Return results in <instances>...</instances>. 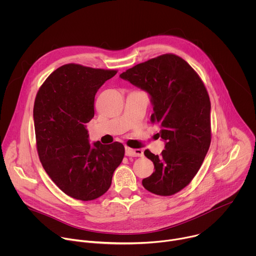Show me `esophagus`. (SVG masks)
<instances>
[{
    "label": "esophagus",
    "instance_id": "obj_1",
    "mask_svg": "<svg viewBox=\"0 0 256 256\" xmlns=\"http://www.w3.org/2000/svg\"><path fill=\"white\" fill-rule=\"evenodd\" d=\"M126 155L128 157H142L144 153L140 149H132V148L126 147Z\"/></svg>",
    "mask_w": 256,
    "mask_h": 256
}]
</instances>
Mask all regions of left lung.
<instances>
[{
  "instance_id": "left-lung-1",
  "label": "left lung",
  "mask_w": 256,
  "mask_h": 256,
  "mask_svg": "<svg viewBox=\"0 0 256 256\" xmlns=\"http://www.w3.org/2000/svg\"><path fill=\"white\" fill-rule=\"evenodd\" d=\"M120 77L150 95L165 150L144 156L155 171L142 186L157 196H172L190 184L210 144V102L196 72L178 56L166 54L126 70Z\"/></svg>"
}]
</instances>
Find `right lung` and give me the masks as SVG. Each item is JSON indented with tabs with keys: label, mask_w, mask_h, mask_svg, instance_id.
I'll use <instances>...</instances> for the list:
<instances>
[{
	"label": "right lung",
	"mask_w": 256,
	"mask_h": 256,
	"mask_svg": "<svg viewBox=\"0 0 256 256\" xmlns=\"http://www.w3.org/2000/svg\"><path fill=\"white\" fill-rule=\"evenodd\" d=\"M118 70L68 64L48 76L36 95L33 118L40 162L70 198L92 200L112 186L122 163V142H89L86 124L94 116L98 89Z\"/></svg>",
	"instance_id": "right-lung-1"
}]
</instances>
